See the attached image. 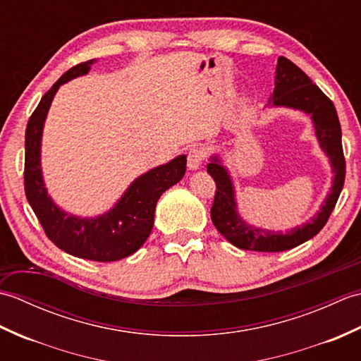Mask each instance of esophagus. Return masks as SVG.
Wrapping results in <instances>:
<instances>
[{"label": "esophagus", "instance_id": "1", "mask_svg": "<svg viewBox=\"0 0 361 361\" xmlns=\"http://www.w3.org/2000/svg\"><path fill=\"white\" fill-rule=\"evenodd\" d=\"M204 159V150L200 147H194L188 152V169L189 171H197L202 166Z\"/></svg>", "mask_w": 361, "mask_h": 361}]
</instances>
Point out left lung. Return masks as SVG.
<instances>
[{
  "instance_id": "obj_1",
  "label": "left lung",
  "mask_w": 361,
  "mask_h": 361,
  "mask_svg": "<svg viewBox=\"0 0 361 361\" xmlns=\"http://www.w3.org/2000/svg\"><path fill=\"white\" fill-rule=\"evenodd\" d=\"M267 106L298 110L309 114L315 127V135L321 150L329 158L332 167V188L329 190L319 211L301 226H295L286 233L271 231L245 221L239 214L233 176L224 164L220 155H212L208 163V173L216 181L211 219L217 231L234 247L250 251L276 252L295 248L317 235L331 216L336 200L341 194L346 175V163L343 157L341 127L335 106L323 91L313 83L309 75L286 57L278 59L274 75V90Z\"/></svg>"
}]
</instances>
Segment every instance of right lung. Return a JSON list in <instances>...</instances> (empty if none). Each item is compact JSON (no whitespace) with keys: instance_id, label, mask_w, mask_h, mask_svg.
I'll list each match as a JSON object with an SVG mask.
<instances>
[{"instance_id":"obj_1","label":"right lung","mask_w":361,"mask_h":361,"mask_svg":"<svg viewBox=\"0 0 361 361\" xmlns=\"http://www.w3.org/2000/svg\"><path fill=\"white\" fill-rule=\"evenodd\" d=\"M96 60L73 66L46 93L26 127L25 192L46 235L60 250L80 259L113 262L140 250L152 233L155 208L169 188L186 172V155L150 169L132 181L119 200L96 217L74 216L52 200L42 171V137L52 99L63 83L88 74Z\"/></svg>"}]
</instances>
